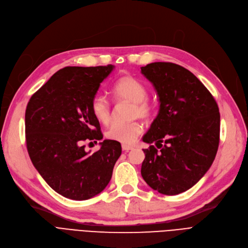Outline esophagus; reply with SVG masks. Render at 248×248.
<instances>
[{"label":"esophagus","instance_id":"1","mask_svg":"<svg viewBox=\"0 0 248 248\" xmlns=\"http://www.w3.org/2000/svg\"><path fill=\"white\" fill-rule=\"evenodd\" d=\"M122 149H123L124 151H129V150H132V149H133V146L126 145V144H122Z\"/></svg>","mask_w":248,"mask_h":248}]
</instances>
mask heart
<instances>
[{
	"mask_svg": "<svg viewBox=\"0 0 248 248\" xmlns=\"http://www.w3.org/2000/svg\"><path fill=\"white\" fill-rule=\"evenodd\" d=\"M112 96L117 102L131 103V116L148 119L152 115L153 107L146 99L148 92L139 79L132 76H123L118 78L111 90ZM91 112L102 124H108L112 113L110 104L104 96L96 95L91 101ZM142 132V125L138 121L128 123H113L105 132L106 137L124 144H129Z\"/></svg>",
	"mask_w": 248,
	"mask_h": 248,
	"instance_id": "b5f03b06",
	"label": "heart"
}]
</instances>
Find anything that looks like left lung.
<instances>
[{
	"instance_id": "obj_1",
	"label": "left lung",
	"mask_w": 248,
	"mask_h": 248,
	"mask_svg": "<svg viewBox=\"0 0 248 248\" xmlns=\"http://www.w3.org/2000/svg\"><path fill=\"white\" fill-rule=\"evenodd\" d=\"M155 87L159 111L142 140L141 175L163 195H178L195 186L213 163L219 146L220 113L211 93L186 68L171 62L141 67Z\"/></svg>"
}]
</instances>
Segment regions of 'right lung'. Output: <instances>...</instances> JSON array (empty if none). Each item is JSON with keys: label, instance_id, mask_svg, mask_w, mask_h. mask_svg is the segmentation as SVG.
<instances>
[{"label": "right lung", "instance_id": "obj_1", "mask_svg": "<svg viewBox=\"0 0 248 248\" xmlns=\"http://www.w3.org/2000/svg\"><path fill=\"white\" fill-rule=\"evenodd\" d=\"M113 69L112 64L63 67L28 102L25 133L30 159L48 186L65 198L82 201L100 194L121 155L117 141L104 140L93 155L84 145L103 138L91 101Z\"/></svg>", "mask_w": 248, "mask_h": 248}]
</instances>
